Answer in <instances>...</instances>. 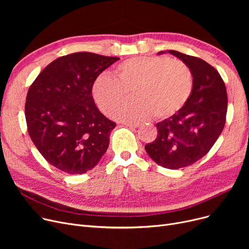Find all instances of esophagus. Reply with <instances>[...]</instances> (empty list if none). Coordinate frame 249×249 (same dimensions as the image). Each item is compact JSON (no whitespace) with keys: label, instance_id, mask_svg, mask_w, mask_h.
I'll return each mask as SVG.
<instances>
[{"label":"esophagus","instance_id":"34e87169","mask_svg":"<svg viewBox=\"0 0 249 249\" xmlns=\"http://www.w3.org/2000/svg\"><path fill=\"white\" fill-rule=\"evenodd\" d=\"M124 125L127 126V127L136 128V127H138L140 124H139V123H134V122H126V123H124Z\"/></svg>","mask_w":249,"mask_h":249}]
</instances>
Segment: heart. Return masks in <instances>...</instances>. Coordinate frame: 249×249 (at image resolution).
<instances>
[{
  "instance_id": "1",
  "label": "heart",
  "mask_w": 249,
  "mask_h": 249,
  "mask_svg": "<svg viewBox=\"0 0 249 249\" xmlns=\"http://www.w3.org/2000/svg\"><path fill=\"white\" fill-rule=\"evenodd\" d=\"M114 76L101 74L93 86V98L105 114L112 111L131 90L134 98L113 116L137 121L153 115L166 119L182 109L193 90V74L188 65L164 56H136L120 63Z\"/></svg>"
}]
</instances>
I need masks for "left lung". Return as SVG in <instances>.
<instances>
[{"mask_svg":"<svg viewBox=\"0 0 249 249\" xmlns=\"http://www.w3.org/2000/svg\"><path fill=\"white\" fill-rule=\"evenodd\" d=\"M168 52L191 70L193 90L180 111L156 124L158 136L147 143L145 150L162 167L178 169L202 159L223 131L227 93L223 80L212 65L176 50Z\"/></svg>","mask_w":249,"mask_h":249,"instance_id":"left-lung-1","label":"left lung"}]
</instances>
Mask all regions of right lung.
Segmentation results:
<instances>
[{
    "mask_svg": "<svg viewBox=\"0 0 249 249\" xmlns=\"http://www.w3.org/2000/svg\"><path fill=\"white\" fill-rule=\"evenodd\" d=\"M120 58L75 52L49 63L28 89V133L43 158L70 175L96 166L109 146L116 123L97 108L91 89L97 77Z\"/></svg>",
    "mask_w": 249,
    "mask_h": 249,
    "instance_id": "obj_1",
    "label": "right lung"
}]
</instances>
